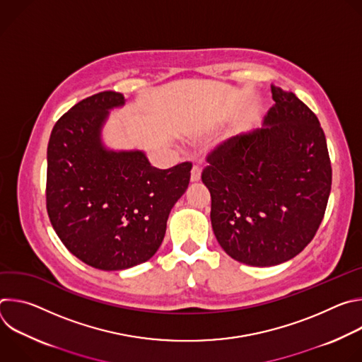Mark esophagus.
Instances as JSON below:
<instances>
[{
    "label": "esophagus",
    "mask_w": 362,
    "mask_h": 362,
    "mask_svg": "<svg viewBox=\"0 0 362 362\" xmlns=\"http://www.w3.org/2000/svg\"><path fill=\"white\" fill-rule=\"evenodd\" d=\"M200 180V168L199 166H193L192 172H190V182H199Z\"/></svg>",
    "instance_id": "1"
}]
</instances>
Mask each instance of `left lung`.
Here are the masks:
<instances>
[{
	"label": "left lung",
	"instance_id": "8db88e82",
	"mask_svg": "<svg viewBox=\"0 0 362 362\" xmlns=\"http://www.w3.org/2000/svg\"><path fill=\"white\" fill-rule=\"evenodd\" d=\"M272 98L267 127L219 144L202 172L219 245L250 267L279 265L305 249L324 219L332 183L315 113L275 86Z\"/></svg>",
	"mask_w": 362,
	"mask_h": 362
}]
</instances>
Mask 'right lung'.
<instances>
[{"mask_svg": "<svg viewBox=\"0 0 362 362\" xmlns=\"http://www.w3.org/2000/svg\"><path fill=\"white\" fill-rule=\"evenodd\" d=\"M123 105L116 91L81 100L57 120L47 147L49 222L76 257L101 271L127 269L156 253L190 180V162L162 170L140 150L103 146L109 110Z\"/></svg>", "mask_w": 362, "mask_h": 362, "instance_id": "1", "label": "right lung"}]
</instances>
